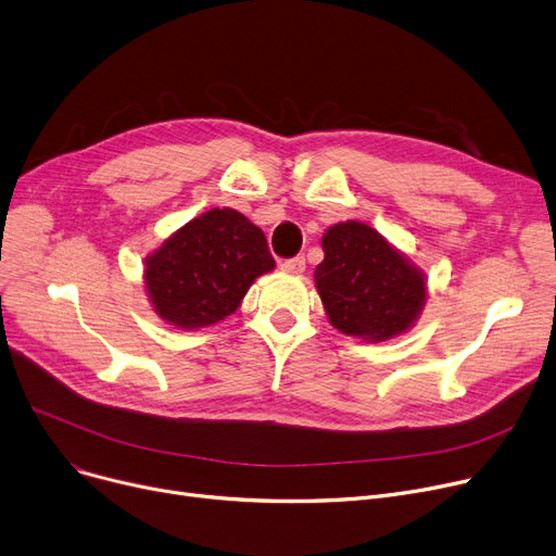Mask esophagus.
Here are the masks:
<instances>
[{
    "instance_id": "obj_1",
    "label": "esophagus",
    "mask_w": 556,
    "mask_h": 556,
    "mask_svg": "<svg viewBox=\"0 0 556 556\" xmlns=\"http://www.w3.org/2000/svg\"><path fill=\"white\" fill-rule=\"evenodd\" d=\"M280 269L285 274H291V276H301L305 271V257L299 255V257H289V260H282L280 263Z\"/></svg>"
}]
</instances>
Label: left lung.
Masks as SVG:
<instances>
[{"mask_svg":"<svg viewBox=\"0 0 556 556\" xmlns=\"http://www.w3.org/2000/svg\"><path fill=\"white\" fill-rule=\"evenodd\" d=\"M314 282L339 332L381 343L406 334L427 305V276L372 226L348 219L323 233Z\"/></svg>","mask_w":556,"mask_h":556,"instance_id":"1","label":"left lung"}]
</instances>
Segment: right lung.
<instances>
[{
  "mask_svg": "<svg viewBox=\"0 0 556 556\" xmlns=\"http://www.w3.org/2000/svg\"><path fill=\"white\" fill-rule=\"evenodd\" d=\"M274 269L260 226L236 208H211L146 257L143 285L161 320L200 330L231 316L255 278Z\"/></svg>",
  "mask_w": 556,
  "mask_h": 556,
  "instance_id": "obj_1",
  "label": "right lung"
}]
</instances>
